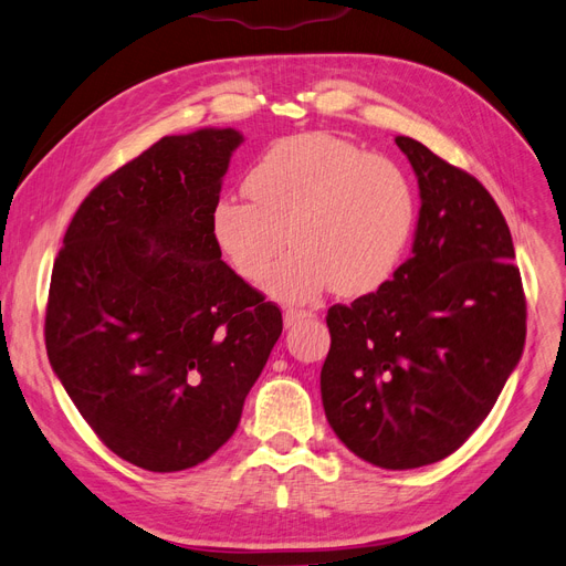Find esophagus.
I'll return each mask as SVG.
<instances>
[{
    "mask_svg": "<svg viewBox=\"0 0 566 566\" xmlns=\"http://www.w3.org/2000/svg\"><path fill=\"white\" fill-rule=\"evenodd\" d=\"M311 317H315V313H311V311H285L283 313V324L290 328L296 322H304V319H311Z\"/></svg>",
    "mask_w": 566,
    "mask_h": 566,
    "instance_id": "34e87169",
    "label": "esophagus"
}]
</instances>
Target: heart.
<instances>
[{
  "mask_svg": "<svg viewBox=\"0 0 566 566\" xmlns=\"http://www.w3.org/2000/svg\"><path fill=\"white\" fill-rule=\"evenodd\" d=\"M249 198L221 196L210 232L223 260L258 281L290 239L297 249L268 273L264 292L308 304L336 287L377 290L400 264L416 226V189L400 164L324 132L281 139L247 176Z\"/></svg>",
  "mask_w": 566,
  "mask_h": 566,
  "instance_id": "obj_1",
  "label": "heart"
}]
</instances>
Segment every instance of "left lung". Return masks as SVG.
Masks as SVG:
<instances>
[{
	"label": "left lung",
	"instance_id": "8db88e82",
	"mask_svg": "<svg viewBox=\"0 0 566 566\" xmlns=\"http://www.w3.org/2000/svg\"><path fill=\"white\" fill-rule=\"evenodd\" d=\"M420 212L392 281L328 308L319 388L328 424L360 459L420 469L463 446L525 345V296L507 221L491 193L416 139Z\"/></svg>",
	"mask_w": 566,
	"mask_h": 566
}]
</instances>
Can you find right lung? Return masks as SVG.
<instances>
[{
  "instance_id": "1",
  "label": "right lung",
  "mask_w": 566,
  "mask_h": 566,
  "mask_svg": "<svg viewBox=\"0 0 566 566\" xmlns=\"http://www.w3.org/2000/svg\"><path fill=\"white\" fill-rule=\"evenodd\" d=\"M232 127L164 137L82 201L52 270L54 375L112 452L153 473L212 457L283 317L221 260L210 217Z\"/></svg>"
}]
</instances>
